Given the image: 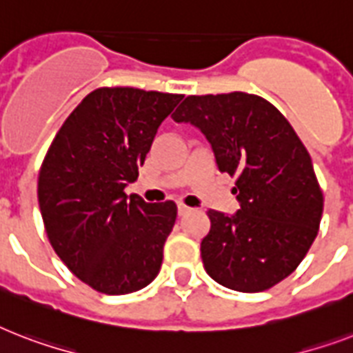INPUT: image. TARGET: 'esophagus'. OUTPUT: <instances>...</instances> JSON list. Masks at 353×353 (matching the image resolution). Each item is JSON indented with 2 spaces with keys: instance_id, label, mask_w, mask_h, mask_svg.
Segmentation results:
<instances>
[{
  "instance_id": "esophagus-1",
  "label": "esophagus",
  "mask_w": 353,
  "mask_h": 353,
  "mask_svg": "<svg viewBox=\"0 0 353 353\" xmlns=\"http://www.w3.org/2000/svg\"><path fill=\"white\" fill-rule=\"evenodd\" d=\"M188 212H192V209H190V207H187V205L179 201V203H177V214H179V216H187Z\"/></svg>"
}]
</instances>
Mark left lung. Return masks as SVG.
<instances>
[{
    "label": "left lung",
    "mask_w": 353,
    "mask_h": 353,
    "mask_svg": "<svg viewBox=\"0 0 353 353\" xmlns=\"http://www.w3.org/2000/svg\"><path fill=\"white\" fill-rule=\"evenodd\" d=\"M198 128L216 166L236 177L240 209H210L201 258L210 279L256 293L290 276L319 232L323 192L312 157L282 113L243 91L187 97L172 115Z\"/></svg>",
    "instance_id": "1"
}]
</instances>
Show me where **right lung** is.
Returning <instances> with one entry per match:
<instances>
[{"label":"right lung","instance_id":"1","mask_svg":"<svg viewBox=\"0 0 353 353\" xmlns=\"http://www.w3.org/2000/svg\"><path fill=\"white\" fill-rule=\"evenodd\" d=\"M181 99L95 90L65 119L43 159L38 203L47 238L71 273L101 293H133L159 273L176 203H146L124 188Z\"/></svg>","mask_w":353,"mask_h":353}]
</instances>
